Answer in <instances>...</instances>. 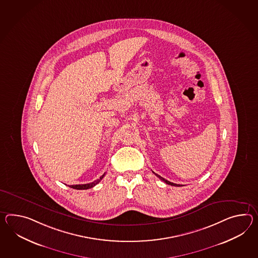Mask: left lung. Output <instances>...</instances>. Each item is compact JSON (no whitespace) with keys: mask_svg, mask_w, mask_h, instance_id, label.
Masks as SVG:
<instances>
[{"mask_svg":"<svg viewBox=\"0 0 258 258\" xmlns=\"http://www.w3.org/2000/svg\"><path fill=\"white\" fill-rule=\"evenodd\" d=\"M155 173V172H154ZM156 175L160 179V180H162L164 182H166L167 184H170V185H172V186H182V185H180V184H177V183H173V182H170V181H168V180H166V179H164L163 177H161L160 175H158L157 173H155Z\"/></svg>","mask_w":258,"mask_h":258,"instance_id":"1","label":"left lung"}]
</instances>
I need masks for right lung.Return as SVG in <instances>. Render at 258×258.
<instances>
[{
    "label": "right lung",
    "mask_w": 258,
    "mask_h": 258,
    "mask_svg": "<svg viewBox=\"0 0 258 258\" xmlns=\"http://www.w3.org/2000/svg\"><path fill=\"white\" fill-rule=\"evenodd\" d=\"M104 175H105V173H104V174H102V175L100 177V179H99V180L94 181V182H90V183H85V184H76V185H70V187H71V188L77 189V190H84V189L91 188V187L95 186L97 183H99V182H100L101 179L104 177Z\"/></svg>",
    "instance_id": "right-lung-1"
}]
</instances>
